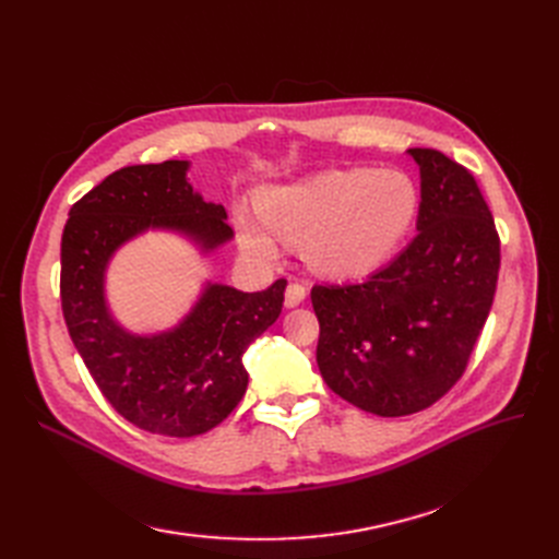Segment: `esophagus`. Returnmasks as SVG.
Masks as SVG:
<instances>
[{
  "mask_svg": "<svg viewBox=\"0 0 559 559\" xmlns=\"http://www.w3.org/2000/svg\"><path fill=\"white\" fill-rule=\"evenodd\" d=\"M308 296V286L302 282H289V286H286V294H284V302L286 308H296L300 306L302 300H306Z\"/></svg>",
  "mask_w": 559,
  "mask_h": 559,
  "instance_id": "34e87169",
  "label": "esophagus"
}]
</instances>
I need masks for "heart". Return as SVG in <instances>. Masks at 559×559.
I'll return each instance as SVG.
<instances>
[{"instance_id": "heart-1", "label": "heart", "mask_w": 559, "mask_h": 559, "mask_svg": "<svg viewBox=\"0 0 559 559\" xmlns=\"http://www.w3.org/2000/svg\"><path fill=\"white\" fill-rule=\"evenodd\" d=\"M419 195L399 170H324L259 198L261 218L238 210L242 245L261 259L277 257L284 242H302V253L321 273L361 275L384 263L408 235Z\"/></svg>"}]
</instances>
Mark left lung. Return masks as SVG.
Listing matches in <instances>:
<instances>
[{"instance_id": "8db88e82", "label": "left lung", "mask_w": 559, "mask_h": 559, "mask_svg": "<svg viewBox=\"0 0 559 559\" xmlns=\"http://www.w3.org/2000/svg\"><path fill=\"white\" fill-rule=\"evenodd\" d=\"M408 154L421 175L413 242L368 280L314 284L310 294L321 378L380 417L425 411L464 376L501 265L476 177L436 148Z\"/></svg>"}]
</instances>
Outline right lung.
Returning a JSON list of instances; mask_svg holds the SVG:
<instances>
[{"label": "right lung", "instance_id": "1", "mask_svg": "<svg viewBox=\"0 0 559 559\" xmlns=\"http://www.w3.org/2000/svg\"><path fill=\"white\" fill-rule=\"evenodd\" d=\"M186 160L130 165L79 202L62 230L60 300L67 331L111 408L151 433L189 438L214 429L247 392L242 354L275 324L286 280L242 294L210 284L193 312L160 335H130L105 302V267L116 247L146 228H175L214 249L233 238L224 205L186 181Z\"/></svg>", "mask_w": 559, "mask_h": 559}]
</instances>
